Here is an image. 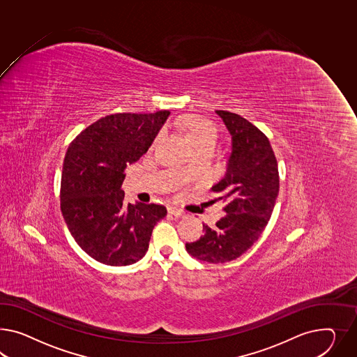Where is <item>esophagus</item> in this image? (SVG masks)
<instances>
[{
	"mask_svg": "<svg viewBox=\"0 0 357 357\" xmlns=\"http://www.w3.org/2000/svg\"><path fill=\"white\" fill-rule=\"evenodd\" d=\"M169 213L174 215V217H184L185 215V213L183 211H181V209H178V208H174V206H170L169 208Z\"/></svg>",
	"mask_w": 357,
	"mask_h": 357,
	"instance_id": "obj_1",
	"label": "esophagus"
}]
</instances>
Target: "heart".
<instances>
[{"label":"heart","instance_id":"b5f03b06","mask_svg":"<svg viewBox=\"0 0 357 357\" xmlns=\"http://www.w3.org/2000/svg\"><path fill=\"white\" fill-rule=\"evenodd\" d=\"M174 123L185 131L188 142L193 148L204 144H215L218 139V127L209 119L200 116H182L175 119Z\"/></svg>","mask_w":357,"mask_h":357}]
</instances>
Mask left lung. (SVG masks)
<instances>
[{
  "label": "left lung",
  "mask_w": 357,
  "mask_h": 357,
  "mask_svg": "<svg viewBox=\"0 0 357 357\" xmlns=\"http://www.w3.org/2000/svg\"><path fill=\"white\" fill-rule=\"evenodd\" d=\"M231 135L227 173L213 192L225 203V215L204 235L187 243L185 250L197 260L222 264L235 260L260 238L266 227L280 192V174L269 139L245 118L226 110H215Z\"/></svg>",
  "instance_id": "1"
}]
</instances>
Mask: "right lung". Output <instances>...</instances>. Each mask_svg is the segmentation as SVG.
<instances>
[{
    "instance_id": "add662e5",
    "label": "right lung",
    "mask_w": 357,
    "mask_h": 357,
    "mask_svg": "<svg viewBox=\"0 0 357 357\" xmlns=\"http://www.w3.org/2000/svg\"><path fill=\"white\" fill-rule=\"evenodd\" d=\"M170 112L118 113L88 126L63 161L61 211L79 247L92 259L126 266L143 259L155 223L166 215L157 204H126L127 165L149 149Z\"/></svg>"
}]
</instances>
